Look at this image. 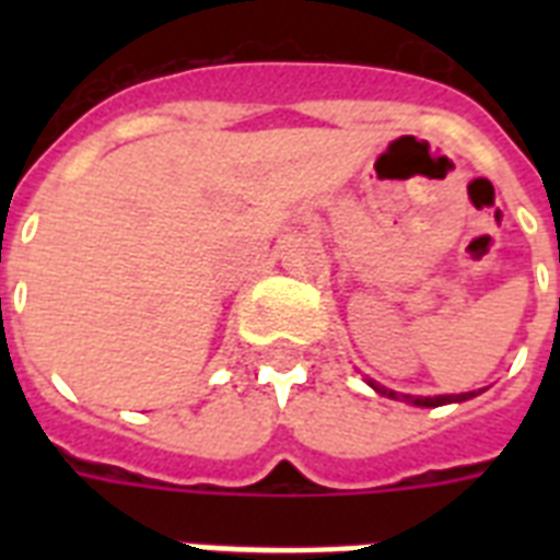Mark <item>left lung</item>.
<instances>
[{
  "label": "left lung",
  "mask_w": 560,
  "mask_h": 560,
  "mask_svg": "<svg viewBox=\"0 0 560 560\" xmlns=\"http://www.w3.org/2000/svg\"><path fill=\"white\" fill-rule=\"evenodd\" d=\"M372 386L381 392V395H389V398H395V400H409V404H416V407H442V404H453V400L474 398V392H462V395H435V398H412V395H398V392L383 389V386H377V383H372Z\"/></svg>",
  "instance_id": "left-lung-1"
}]
</instances>
